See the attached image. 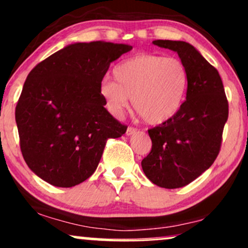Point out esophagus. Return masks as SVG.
<instances>
[{
    "mask_svg": "<svg viewBox=\"0 0 248 248\" xmlns=\"http://www.w3.org/2000/svg\"><path fill=\"white\" fill-rule=\"evenodd\" d=\"M135 132H137V128H134V127H132V126L127 127V131H126V134H127V135L134 134Z\"/></svg>",
    "mask_w": 248,
    "mask_h": 248,
    "instance_id": "obj_1",
    "label": "esophagus"
}]
</instances>
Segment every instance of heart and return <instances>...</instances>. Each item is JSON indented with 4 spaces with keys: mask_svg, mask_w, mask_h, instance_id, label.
<instances>
[{
    "mask_svg": "<svg viewBox=\"0 0 248 248\" xmlns=\"http://www.w3.org/2000/svg\"><path fill=\"white\" fill-rule=\"evenodd\" d=\"M114 79H104L100 93L111 114L119 116L129 98L137 113L150 124H161L178 114L189 88V71L177 58L142 53L116 65Z\"/></svg>",
    "mask_w": 248,
    "mask_h": 248,
    "instance_id": "heart-1",
    "label": "heart"
}]
</instances>
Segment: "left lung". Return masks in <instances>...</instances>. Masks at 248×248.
I'll use <instances>...</instances> for the list:
<instances>
[{
    "label": "left lung",
    "instance_id": "left-lung-1",
    "mask_svg": "<svg viewBox=\"0 0 248 248\" xmlns=\"http://www.w3.org/2000/svg\"><path fill=\"white\" fill-rule=\"evenodd\" d=\"M153 44L178 53L189 71V88L178 114L148 129L152 148L141 166L153 184L177 189L195 181L218 155L228 101L218 71L194 46L172 40Z\"/></svg>",
    "mask_w": 248,
    "mask_h": 248
}]
</instances>
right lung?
<instances>
[{
    "label": "right lung",
    "instance_id": "obj_1",
    "mask_svg": "<svg viewBox=\"0 0 248 248\" xmlns=\"http://www.w3.org/2000/svg\"><path fill=\"white\" fill-rule=\"evenodd\" d=\"M124 44L77 43L40 62L28 74L15 120L28 168L47 183L71 187L93 173L107 140L127 131L104 108L100 84Z\"/></svg>",
    "mask_w": 248,
    "mask_h": 248
}]
</instances>
